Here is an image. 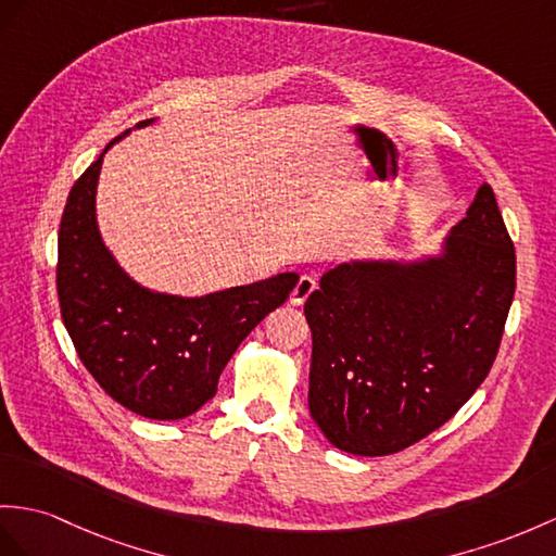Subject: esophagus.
<instances>
[{
	"label": "esophagus",
	"mask_w": 556,
	"mask_h": 556,
	"mask_svg": "<svg viewBox=\"0 0 556 556\" xmlns=\"http://www.w3.org/2000/svg\"><path fill=\"white\" fill-rule=\"evenodd\" d=\"M314 290H316V276H302L300 282L294 286L292 294H290V304L302 306Z\"/></svg>",
	"instance_id": "34e87169"
}]
</instances>
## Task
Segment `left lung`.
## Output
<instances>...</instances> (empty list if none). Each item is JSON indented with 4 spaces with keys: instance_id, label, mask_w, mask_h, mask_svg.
<instances>
[{
    "instance_id": "1",
    "label": "left lung",
    "mask_w": 556,
    "mask_h": 556,
    "mask_svg": "<svg viewBox=\"0 0 556 556\" xmlns=\"http://www.w3.org/2000/svg\"><path fill=\"white\" fill-rule=\"evenodd\" d=\"M517 286V256L493 188L437 250L356 256L323 274L304 304L308 410L334 448L399 453L463 408L485 380Z\"/></svg>"
}]
</instances>
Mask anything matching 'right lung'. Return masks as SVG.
Wrapping results in <instances>:
<instances>
[{
    "instance_id": "right-lung-1",
    "label": "right lung",
    "mask_w": 556,
    "mask_h": 556,
    "mask_svg": "<svg viewBox=\"0 0 556 556\" xmlns=\"http://www.w3.org/2000/svg\"><path fill=\"white\" fill-rule=\"evenodd\" d=\"M127 134L105 146L67 195L56 270L61 316L87 370L119 405L148 419H184L214 399L226 363L288 300L300 274L198 296L134 280L105 245L97 214L103 155Z\"/></svg>"
}]
</instances>
